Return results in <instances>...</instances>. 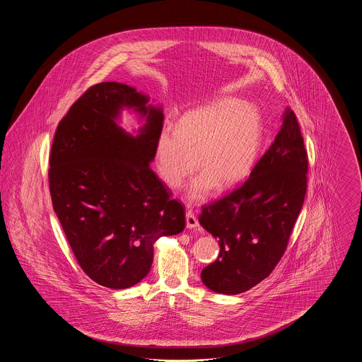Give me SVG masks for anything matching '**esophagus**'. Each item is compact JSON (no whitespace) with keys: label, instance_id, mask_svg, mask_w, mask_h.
Returning <instances> with one entry per match:
<instances>
[{"label":"esophagus","instance_id":"obj_1","mask_svg":"<svg viewBox=\"0 0 362 362\" xmlns=\"http://www.w3.org/2000/svg\"><path fill=\"white\" fill-rule=\"evenodd\" d=\"M186 226H187L189 229H194V228H198V226H199L197 217L194 216V213H192L191 210L186 211Z\"/></svg>","mask_w":362,"mask_h":362}]
</instances>
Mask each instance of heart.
<instances>
[{"label": "heart", "instance_id": "b5f03b06", "mask_svg": "<svg viewBox=\"0 0 362 362\" xmlns=\"http://www.w3.org/2000/svg\"><path fill=\"white\" fill-rule=\"evenodd\" d=\"M262 141L258 110L235 98L191 110L177 129L165 127L157 139V173L170 189H179L198 167L189 199H205L217 187L241 183L254 167Z\"/></svg>", "mask_w": 362, "mask_h": 362}]
</instances>
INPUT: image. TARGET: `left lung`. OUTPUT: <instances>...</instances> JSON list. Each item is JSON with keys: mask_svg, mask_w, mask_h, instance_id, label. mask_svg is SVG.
<instances>
[{"mask_svg": "<svg viewBox=\"0 0 362 362\" xmlns=\"http://www.w3.org/2000/svg\"><path fill=\"white\" fill-rule=\"evenodd\" d=\"M269 151L250 177L218 201L202 206L199 224L220 244V255L201 278L221 294L247 292L282 258L307 192L308 156L291 108Z\"/></svg>", "mask_w": 362, "mask_h": 362, "instance_id": "1", "label": "left lung"}]
</instances>
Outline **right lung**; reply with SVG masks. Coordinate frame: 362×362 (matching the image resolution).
<instances>
[{"label":"right lung","mask_w":362,"mask_h":362,"mask_svg":"<svg viewBox=\"0 0 362 362\" xmlns=\"http://www.w3.org/2000/svg\"><path fill=\"white\" fill-rule=\"evenodd\" d=\"M133 86H90L59 122L50 155L54 211L86 276L126 289L148 276L153 244L185 229V207L149 164L164 114ZM123 107L146 119L137 136L116 123Z\"/></svg>","instance_id":"obj_1"}]
</instances>
